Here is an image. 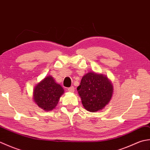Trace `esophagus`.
I'll list each match as a JSON object with an SVG mask.
<instances>
[{
    "label": "esophagus",
    "instance_id": "1",
    "mask_svg": "<svg viewBox=\"0 0 150 150\" xmlns=\"http://www.w3.org/2000/svg\"><path fill=\"white\" fill-rule=\"evenodd\" d=\"M68 90L69 92H74L75 88H74V87H73V86H71V87H69V88H68Z\"/></svg>",
    "mask_w": 150,
    "mask_h": 150
}]
</instances>
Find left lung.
<instances>
[{
    "label": "left lung",
    "mask_w": 150,
    "mask_h": 150,
    "mask_svg": "<svg viewBox=\"0 0 150 150\" xmlns=\"http://www.w3.org/2000/svg\"><path fill=\"white\" fill-rule=\"evenodd\" d=\"M77 89L83 106L91 112L104 108L113 94V86L108 79L93 72L84 75Z\"/></svg>",
    "instance_id": "left-lung-1"
}]
</instances>
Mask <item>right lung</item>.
Segmentation results:
<instances>
[{
    "label": "right lung",
    "instance_id": "add662e5",
    "mask_svg": "<svg viewBox=\"0 0 150 150\" xmlns=\"http://www.w3.org/2000/svg\"><path fill=\"white\" fill-rule=\"evenodd\" d=\"M64 93L62 88L49 76L38 84L33 91L35 103L44 110L50 111L57 106Z\"/></svg>",
    "mask_w": 150,
    "mask_h": 150
}]
</instances>
